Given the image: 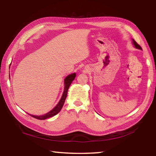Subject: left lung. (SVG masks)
Wrapping results in <instances>:
<instances>
[{
  "instance_id": "obj_1",
  "label": "left lung",
  "mask_w": 156,
  "mask_h": 156,
  "mask_svg": "<svg viewBox=\"0 0 156 156\" xmlns=\"http://www.w3.org/2000/svg\"><path fill=\"white\" fill-rule=\"evenodd\" d=\"M133 45H135V47L136 48H137V49H142V48H141V46H140V45H139V44H137V43L134 40V39H133Z\"/></svg>"
}]
</instances>
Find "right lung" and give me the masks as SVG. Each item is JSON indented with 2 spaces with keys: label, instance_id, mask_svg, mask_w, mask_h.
I'll list each match as a JSON object with an SVG mask.
<instances>
[{
  "label": "right lung",
  "instance_id": "right-lung-1",
  "mask_svg": "<svg viewBox=\"0 0 156 156\" xmlns=\"http://www.w3.org/2000/svg\"><path fill=\"white\" fill-rule=\"evenodd\" d=\"M75 77H76V74H75V73H74V74H72L68 76L67 77L65 78V80H64L65 87H64V92H63L62 97L60 99V101H59V102H58V104L55 106V108H54L51 111H49V112H48V113H46L44 115L35 116V115H30L31 117L37 119H39V120H44V119H48V118L51 117H54V115H57L58 112L61 111L63 105H64V102H65V100L66 98V97H67L68 88L69 87V86H70L71 83L72 82V81L74 80Z\"/></svg>",
  "mask_w": 156,
  "mask_h": 156
}]
</instances>
